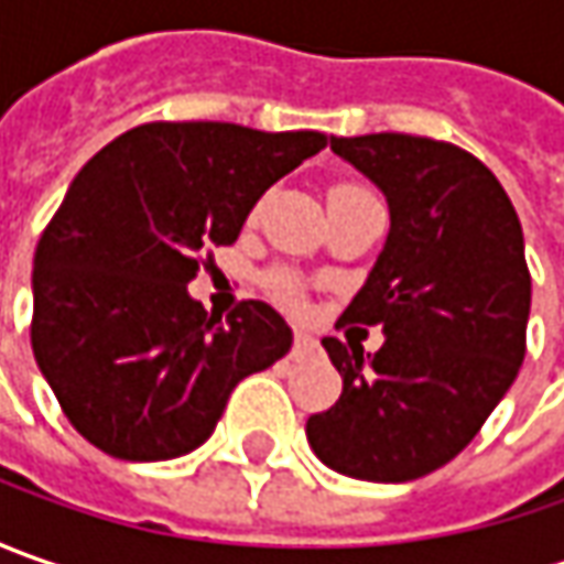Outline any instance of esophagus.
Here are the masks:
<instances>
[{
	"instance_id": "esophagus-1",
	"label": "esophagus",
	"mask_w": 564,
	"mask_h": 564,
	"mask_svg": "<svg viewBox=\"0 0 564 564\" xmlns=\"http://www.w3.org/2000/svg\"><path fill=\"white\" fill-rule=\"evenodd\" d=\"M319 351V341L314 336H304V333H294V341H292V358L301 360V358H311Z\"/></svg>"
}]
</instances>
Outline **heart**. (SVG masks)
<instances>
[{
    "label": "heart",
    "instance_id": "b5f03b06",
    "mask_svg": "<svg viewBox=\"0 0 564 564\" xmlns=\"http://www.w3.org/2000/svg\"><path fill=\"white\" fill-rule=\"evenodd\" d=\"M345 191H360L358 185H338L333 187V194H345ZM272 292L279 294L282 301H297V282H294V275H289V272H275L270 279Z\"/></svg>",
    "mask_w": 564,
    "mask_h": 564
}]
</instances>
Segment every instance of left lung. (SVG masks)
<instances>
[{
    "label": "left lung",
    "mask_w": 564,
    "mask_h": 564,
    "mask_svg": "<svg viewBox=\"0 0 564 564\" xmlns=\"http://www.w3.org/2000/svg\"><path fill=\"white\" fill-rule=\"evenodd\" d=\"M382 191L389 235L341 319L382 326V348L326 336L338 401L307 421L316 458L345 477L404 484L448 465L524 360L531 272L499 178L467 150L411 134L333 138Z\"/></svg>",
    "instance_id": "8db88e82"
}]
</instances>
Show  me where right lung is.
Here are the masks:
<instances>
[{"mask_svg": "<svg viewBox=\"0 0 564 564\" xmlns=\"http://www.w3.org/2000/svg\"><path fill=\"white\" fill-rule=\"evenodd\" d=\"M323 147L319 131L153 121L77 172L33 253L31 345L87 443L121 462L187 455L241 379L289 355L270 304L223 319L187 282L200 250L235 245L253 204Z\"/></svg>", "mask_w": 564, "mask_h": 564, "instance_id": "add662e5", "label": "right lung"}]
</instances>
